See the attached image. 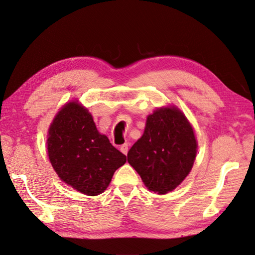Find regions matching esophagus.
Instances as JSON below:
<instances>
[{"instance_id":"34e87169","label":"esophagus","mask_w":255,"mask_h":255,"mask_svg":"<svg viewBox=\"0 0 255 255\" xmlns=\"http://www.w3.org/2000/svg\"><path fill=\"white\" fill-rule=\"evenodd\" d=\"M120 151H121L123 154H128V143H124L123 145H121V147H120Z\"/></svg>"}]
</instances>
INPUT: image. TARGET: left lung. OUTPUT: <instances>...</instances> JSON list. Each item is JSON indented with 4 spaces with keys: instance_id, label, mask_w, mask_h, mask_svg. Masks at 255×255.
Masks as SVG:
<instances>
[{
    "instance_id": "left-lung-1",
    "label": "left lung",
    "mask_w": 255,
    "mask_h": 255,
    "mask_svg": "<svg viewBox=\"0 0 255 255\" xmlns=\"http://www.w3.org/2000/svg\"><path fill=\"white\" fill-rule=\"evenodd\" d=\"M193 128L176 108L148 115L141 138L128 153V162L150 191L165 194L189 174L196 155Z\"/></svg>"
}]
</instances>
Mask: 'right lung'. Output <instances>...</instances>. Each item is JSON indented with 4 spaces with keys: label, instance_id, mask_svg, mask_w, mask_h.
Returning a JSON list of instances; mask_svg holds the SVG:
<instances>
[{
    "label": "right lung",
    "instance_id": "add662e5",
    "mask_svg": "<svg viewBox=\"0 0 255 255\" xmlns=\"http://www.w3.org/2000/svg\"><path fill=\"white\" fill-rule=\"evenodd\" d=\"M47 154L62 181L90 196L104 192L114 172L127 162V156L99 133L92 115L78 102L64 105L53 120Z\"/></svg>",
    "mask_w": 255,
    "mask_h": 255
}]
</instances>
